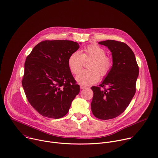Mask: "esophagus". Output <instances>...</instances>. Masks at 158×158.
Segmentation results:
<instances>
[{
  "mask_svg": "<svg viewBox=\"0 0 158 158\" xmlns=\"http://www.w3.org/2000/svg\"><path fill=\"white\" fill-rule=\"evenodd\" d=\"M86 88H87V87L85 86V85H82V84L80 85V88H81V89H84Z\"/></svg>",
  "mask_w": 158,
  "mask_h": 158,
  "instance_id": "esophagus-1",
  "label": "esophagus"
}]
</instances>
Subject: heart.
I'll return each instance as SVG.
<instances>
[{
	"label": "heart",
	"instance_id": "obj_1",
	"mask_svg": "<svg viewBox=\"0 0 158 158\" xmlns=\"http://www.w3.org/2000/svg\"><path fill=\"white\" fill-rule=\"evenodd\" d=\"M106 50L97 44L85 47L81 53L78 51L72 53L68 59V66L74 74H77L84 66V61L90 60L88 67L76 77L77 81L82 85H88L96 82L99 77L108 75L113 67V60L106 55Z\"/></svg>",
	"mask_w": 158,
	"mask_h": 158
}]
</instances>
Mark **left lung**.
Returning a JSON list of instances; mask_svg holds the SVG:
<instances>
[{"mask_svg":"<svg viewBox=\"0 0 158 158\" xmlns=\"http://www.w3.org/2000/svg\"><path fill=\"white\" fill-rule=\"evenodd\" d=\"M99 44L111 51L113 67L99 86L91 88V110L95 117L109 120L119 116L130 104L136 91L139 67L133 51L125 43L106 40Z\"/></svg>","mask_w":158,"mask_h":158,"instance_id":"obj_1","label":"left lung"}]
</instances>
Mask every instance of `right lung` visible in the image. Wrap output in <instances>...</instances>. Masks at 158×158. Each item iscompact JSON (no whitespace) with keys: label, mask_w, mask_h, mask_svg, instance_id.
Wrapping results in <instances>:
<instances>
[{"label":"right lung","mask_w":158,"mask_h":158,"mask_svg":"<svg viewBox=\"0 0 158 158\" xmlns=\"http://www.w3.org/2000/svg\"><path fill=\"white\" fill-rule=\"evenodd\" d=\"M79 48L73 41L45 40L27 56L22 85L28 102L42 116L64 117L79 94L68 66L69 56Z\"/></svg>","instance_id":"obj_1"}]
</instances>
